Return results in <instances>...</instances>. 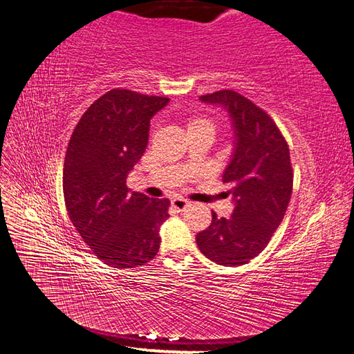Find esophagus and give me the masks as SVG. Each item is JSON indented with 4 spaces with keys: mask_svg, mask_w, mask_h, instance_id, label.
Returning a JSON list of instances; mask_svg holds the SVG:
<instances>
[{
    "mask_svg": "<svg viewBox=\"0 0 354 354\" xmlns=\"http://www.w3.org/2000/svg\"><path fill=\"white\" fill-rule=\"evenodd\" d=\"M171 205H173L176 209L181 211V209H185L189 205V201L185 199V198H174L173 201H171Z\"/></svg>",
    "mask_w": 354,
    "mask_h": 354,
    "instance_id": "obj_1",
    "label": "esophagus"
}]
</instances>
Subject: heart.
<instances>
[{
	"mask_svg": "<svg viewBox=\"0 0 354 354\" xmlns=\"http://www.w3.org/2000/svg\"><path fill=\"white\" fill-rule=\"evenodd\" d=\"M189 128H208V130L214 131V124L208 120V118L194 116V118H190Z\"/></svg>",
	"mask_w": 354,
	"mask_h": 354,
	"instance_id": "obj_1",
	"label": "heart"
}]
</instances>
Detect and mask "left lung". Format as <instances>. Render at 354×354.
<instances>
[{
  "instance_id": "1",
  "label": "left lung",
  "mask_w": 354,
  "mask_h": 354,
  "mask_svg": "<svg viewBox=\"0 0 354 354\" xmlns=\"http://www.w3.org/2000/svg\"><path fill=\"white\" fill-rule=\"evenodd\" d=\"M229 112L234 151L223 183L232 185L234 209L196 234L201 252L220 266H242L259 255L279 227L292 194V165L285 137L274 121L233 90L201 95Z\"/></svg>"
}]
</instances>
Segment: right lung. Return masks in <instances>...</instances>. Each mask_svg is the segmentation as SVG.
Returning <instances> with one entry per match:
<instances>
[{
	"label": "right lung",
	"instance_id": "add662e5",
	"mask_svg": "<svg viewBox=\"0 0 354 354\" xmlns=\"http://www.w3.org/2000/svg\"><path fill=\"white\" fill-rule=\"evenodd\" d=\"M168 97L113 88L81 116L63 164L68 216L104 264L133 269L159 251L169 201L130 192L127 176L143 156L151 118Z\"/></svg>",
	"mask_w": 354,
	"mask_h": 354
}]
</instances>
